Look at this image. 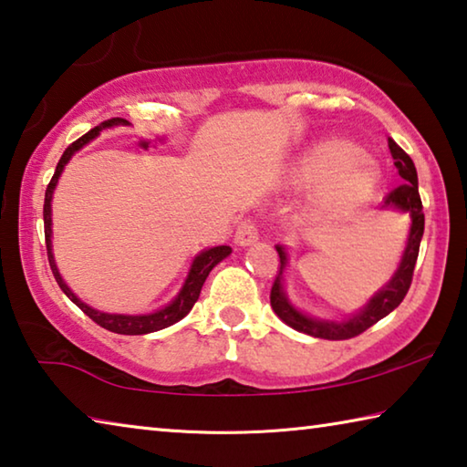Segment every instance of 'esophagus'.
I'll return each mask as SVG.
<instances>
[{
  "label": "esophagus",
  "instance_id": "obj_1",
  "mask_svg": "<svg viewBox=\"0 0 467 467\" xmlns=\"http://www.w3.org/2000/svg\"><path fill=\"white\" fill-rule=\"evenodd\" d=\"M257 239H259L257 226L253 224L251 220H243L234 233V243L239 244V247H249V244L257 243Z\"/></svg>",
  "mask_w": 467,
  "mask_h": 467
}]
</instances>
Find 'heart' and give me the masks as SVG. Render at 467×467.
Here are the masks:
<instances>
[{"mask_svg":"<svg viewBox=\"0 0 467 467\" xmlns=\"http://www.w3.org/2000/svg\"><path fill=\"white\" fill-rule=\"evenodd\" d=\"M298 187L320 183L313 205L321 212H342L365 203L381 183V171L362 148L344 138L321 140L306 148L290 169Z\"/></svg>","mask_w":467,"mask_h":467,"instance_id":"b5f03b06","label":"heart"}]
</instances>
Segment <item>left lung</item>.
<instances>
[{
  "instance_id": "left-lung-1",
  "label": "left lung",
  "mask_w": 467,
  "mask_h": 467,
  "mask_svg": "<svg viewBox=\"0 0 467 467\" xmlns=\"http://www.w3.org/2000/svg\"><path fill=\"white\" fill-rule=\"evenodd\" d=\"M389 144V152L393 156V164L398 169L400 177L404 179V183L395 187L393 192L385 195L381 210H391L400 212V214L410 216V233H408V243L406 249L401 253V262L398 270L391 275V280L385 284V286L375 292L373 296L368 298V303L362 306L358 313L348 315L346 319H317L311 317L303 311H298L295 305L290 303L286 292H284V278L282 274L288 265V253L284 244H275V251L280 255V272L275 275L270 303L274 313L290 326L292 329L300 331V334L313 336V337H323V339H348L367 331L370 326H375L377 321L387 317L395 306H400L401 300L408 295L410 284H412V274L414 265L418 259V249H420V241L424 234V212H422V202L420 193H418V175L416 167L404 150H401L395 141L389 138L387 140Z\"/></svg>"
}]
</instances>
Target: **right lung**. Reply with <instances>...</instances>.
I'll return each mask as SVG.
<instances>
[{
	"mask_svg": "<svg viewBox=\"0 0 467 467\" xmlns=\"http://www.w3.org/2000/svg\"><path fill=\"white\" fill-rule=\"evenodd\" d=\"M125 123V119H109L105 123L97 125V128L90 130L88 133H84L80 140H76L72 146L66 148V152L59 158L57 167H55V175L51 179V183L47 185V192H45V205H43V220H45V243H47V255H49V265H51V272L55 275V280H57L59 288L66 292V296L72 300L74 305L80 306V309L88 315V317L99 323L100 327H105L109 331H113V334H123V336H141V334H152V331L158 329H164L172 326V323H177L185 317V315L193 309L195 300L200 298V292L205 278H208V274L214 270V265H218L223 259H226L231 255L233 249L226 247V244H218V247H210V249H203L202 253H197L195 259L192 262V267H189L187 272V278L183 282V286L177 292V296L171 300L169 305H164L162 309L152 311V313H146V315H121V313H105V311H97L92 309L90 305L82 303L80 298H78L72 288L67 286L66 282H63L61 274L57 270V264H55V257H53V243H51V236H53V228H51V200H53V192L55 187H57V181L61 177L63 169H66V164L72 161V156L78 152V150H82L86 144H90L94 138L100 136L102 130L107 128H113V125H119Z\"/></svg>",
	"mask_w": 467,
	"mask_h": 467,
	"instance_id": "add662e5",
	"label": "right lung"
}]
</instances>
